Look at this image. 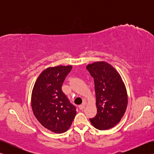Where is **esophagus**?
Masks as SVG:
<instances>
[{"mask_svg": "<svg viewBox=\"0 0 154 154\" xmlns=\"http://www.w3.org/2000/svg\"><path fill=\"white\" fill-rule=\"evenodd\" d=\"M85 103H83L82 104H81V105L79 106V109L80 110H83L85 108Z\"/></svg>", "mask_w": 154, "mask_h": 154, "instance_id": "obj_1", "label": "esophagus"}]
</instances>
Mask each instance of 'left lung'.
<instances>
[{
  "label": "left lung",
  "mask_w": 154,
  "mask_h": 154,
  "mask_svg": "<svg viewBox=\"0 0 154 154\" xmlns=\"http://www.w3.org/2000/svg\"><path fill=\"white\" fill-rule=\"evenodd\" d=\"M86 68L94 79L97 108L96 116L90 121L97 129H110L120 122L126 110L125 85L115 69L106 62H95Z\"/></svg>",
  "instance_id": "left-lung-1"
}]
</instances>
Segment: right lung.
<instances>
[{"label":"right lung","instance_id":"add662e5","mask_svg":"<svg viewBox=\"0 0 154 154\" xmlns=\"http://www.w3.org/2000/svg\"><path fill=\"white\" fill-rule=\"evenodd\" d=\"M71 66L49 67L39 75L32 93V107L37 120L45 128L63 133L76 115L73 105L61 89Z\"/></svg>","mask_w":154,"mask_h":154}]
</instances>
